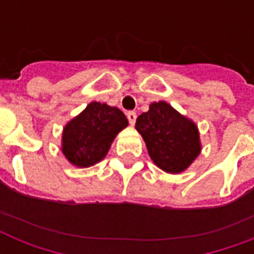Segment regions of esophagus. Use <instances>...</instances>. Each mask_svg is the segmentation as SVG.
Returning a JSON list of instances; mask_svg holds the SVG:
<instances>
[{"label":"esophagus","mask_w":254,"mask_h":254,"mask_svg":"<svg viewBox=\"0 0 254 254\" xmlns=\"http://www.w3.org/2000/svg\"><path fill=\"white\" fill-rule=\"evenodd\" d=\"M127 120H129V124H130V125H134L135 119H137V113H135V112H133V111L127 112Z\"/></svg>","instance_id":"esophagus-1"}]
</instances>
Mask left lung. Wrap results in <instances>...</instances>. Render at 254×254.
Masks as SVG:
<instances>
[{
    "label": "left lung",
    "mask_w": 254,
    "mask_h": 254,
    "mask_svg": "<svg viewBox=\"0 0 254 254\" xmlns=\"http://www.w3.org/2000/svg\"><path fill=\"white\" fill-rule=\"evenodd\" d=\"M135 129L146 142L153 162L166 173H182L200 153L196 125L165 101L153 103L139 115Z\"/></svg>",
    "instance_id": "8db88e82"
}]
</instances>
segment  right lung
Instances as JSON below:
<instances>
[{
    "instance_id": "1",
    "label": "right lung",
    "mask_w": 254,
    "mask_h": 254,
    "mask_svg": "<svg viewBox=\"0 0 254 254\" xmlns=\"http://www.w3.org/2000/svg\"><path fill=\"white\" fill-rule=\"evenodd\" d=\"M127 127V117L119 108L93 101L65 125L63 154L75 166H92L107 155L117 133Z\"/></svg>"
}]
</instances>
